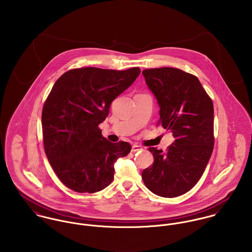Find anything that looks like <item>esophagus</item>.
<instances>
[{
  "label": "esophagus",
  "instance_id": "1",
  "mask_svg": "<svg viewBox=\"0 0 252 252\" xmlns=\"http://www.w3.org/2000/svg\"><path fill=\"white\" fill-rule=\"evenodd\" d=\"M139 150H143V147L140 146V145H138V144H134V145L132 146V151H133V152H137V151H139Z\"/></svg>",
  "mask_w": 252,
  "mask_h": 252
}]
</instances>
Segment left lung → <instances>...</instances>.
I'll return each instance as SVG.
<instances>
[{
    "label": "left lung",
    "mask_w": 252,
    "mask_h": 252,
    "mask_svg": "<svg viewBox=\"0 0 252 252\" xmlns=\"http://www.w3.org/2000/svg\"><path fill=\"white\" fill-rule=\"evenodd\" d=\"M145 83L160 108L162 127L173 133L167 151L149 147L153 165L142 174L154 194L174 198L201 179L214 150V105L200 80L175 68L143 71Z\"/></svg>",
    "instance_id": "obj_1"
}]
</instances>
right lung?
<instances>
[{
    "instance_id": "obj_1",
    "label": "right lung",
    "mask_w": 252,
    "mask_h": 252,
    "mask_svg": "<svg viewBox=\"0 0 252 252\" xmlns=\"http://www.w3.org/2000/svg\"><path fill=\"white\" fill-rule=\"evenodd\" d=\"M140 73V68H80L65 72L54 83L41 113L44 151L70 189L103 190L113 180L114 163L131 151L126 142H108L98 126L107 118L111 102Z\"/></svg>"
}]
</instances>
